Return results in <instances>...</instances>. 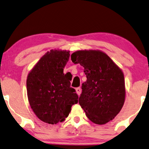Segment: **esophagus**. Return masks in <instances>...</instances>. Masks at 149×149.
Wrapping results in <instances>:
<instances>
[{
	"mask_svg": "<svg viewBox=\"0 0 149 149\" xmlns=\"http://www.w3.org/2000/svg\"><path fill=\"white\" fill-rule=\"evenodd\" d=\"M76 92L78 94V95H80V94H81V89L80 87H78V88H76Z\"/></svg>",
	"mask_w": 149,
	"mask_h": 149,
	"instance_id": "1",
	"label": "esophagus"
}]
</instances>
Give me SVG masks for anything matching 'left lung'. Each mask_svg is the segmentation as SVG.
<instances>
[{"mask_svg": "<svg viewBox=\"0 0 149 149\" xmlns=\"http://www.w3.org/2000/svg\"><path fill=\"white\" fill-rule=\"evenodd\" d=\"M74 64L84 67L87 81L82 84L79 103L91 121L105 124L121 110L125 101L122 70L100 50H79L71 54Z\"/></svg>", "mask_w": 149, "mask_h": 149, "instance_id": "obj_1", "label": "left lung"}]
</instances>
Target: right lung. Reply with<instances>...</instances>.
<instances>
[{"label": "right lung", "instance_id": "1", "mask_svg": "<svg viewBox=\"0 0 149 149\" xmlns=\"http://www.w3.org/2000/svg\"><path fill=\"white\" fill-rule=\"evenodd\" d=\"M70 52L52 49L34 66L27 78L29 105L42 121L56 124L65 120L79 97L70 87L71 80L64 74Z\"/></svg>", "mask_w": 149, "mask_h": 149}]
</instances>
